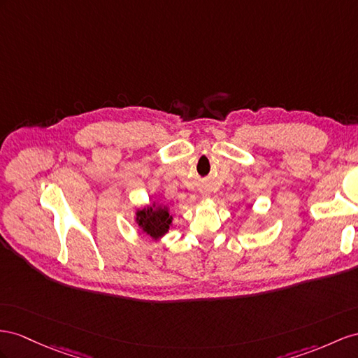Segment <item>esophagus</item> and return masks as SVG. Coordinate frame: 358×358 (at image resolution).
Segmentation results:
<instances>
[{"label": "esophagus", "instance_id": "34e87169", "mask_svg": "<svg viewBox=\"0 0 358 358\" xmlns=\"http://www.w3.org/2000/svg\"><path fill=\"white\" fill-rule=\"evenodd\" d=\"M206 196H207V195H206Z\"/></svg>", "mask_w": 358, "mask_h": 358}]
</instances>
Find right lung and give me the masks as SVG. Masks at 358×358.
I'll return each instance as SVG.
<instances>
[{
	"label": "right lung",
	"mask_w": 358,
	"mask_h": 358,
	"mask_svg": "<svg viewBox=\"0 0 358 358\" xmlns=\"http://www.w3.org/2000/svg\"><path fill=\"white\" fill-rule=\"evenodd\" d=\"M136 222L145 234H148L154 241H159L169 231V227L172 225L169 207L154 203L142 210H137Z\"/></svg>",
	"instance_id": "right-lung-1"
}]
</instances>
